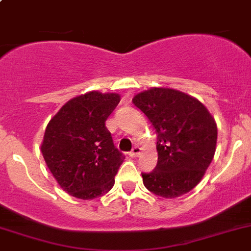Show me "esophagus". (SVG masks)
I'll list each match as a JSON object with an SVG mask.
<instances>
[{"instance_id":"obj_1","label":"esophagus","mask_w":251,"mask_h":251,"mask_svg":"<svg viewBox=\"0 0 251 251\" xmlns=\"http://www.w3.org/2000/svg\"><path fill=\"white\" fill-rule=\"evenodd\" d=\"M141 153V148L140 147H135V148L132 149V151L128 153V155L131 156V158H136V156H138V154Z\"/></svg>"}]
</instances>
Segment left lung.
Returning a JSON list of instances; mask_svg holds the SVG:
<instances>
[{"instance_id": "8db88e82", "label": "left lung", "mask_w": 251, "mask_h": 251, "mask_svg": "<svg viewBox=\"0 0 251 251\" xmlns=\"http://www.w3.org/2000/svg\"><path fill=\"white\" fill-rule=\"evenodd\" d=\"M158 133V164L142 174L148 191L163 198L188 193L203 178L216 151L217 126L197 98L173 88L153 87L133 97Z\"/></svg>"}]
</instances>
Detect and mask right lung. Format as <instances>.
I'll return each mask as SVG.
<instances>
[{
    "label": "right lung",
    "instance_id": "1",
    "mask_svg": "<svg viewBox=\"0 0 251 251\" xmlns=\"http://www.w3.org/2000/svg\"><path fill=\"white\" fill-rule=\"evenodd\" d=\"M119 102L118 93L91 91L65 103L48 123L42 155L60 188L75 198L95 199L114 186L125 156L105 121Z\"/></svg>",
    "mask_w": 251,
    "mask_h": 251
}]
</instances>
